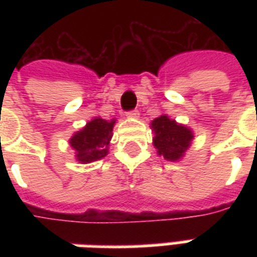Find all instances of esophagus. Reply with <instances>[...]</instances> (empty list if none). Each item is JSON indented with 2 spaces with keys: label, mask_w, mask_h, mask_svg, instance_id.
Returning <instances> with one entry per match:
<instances>
[{
  "label": "esophagus",
  "mask_w": 257,
  "mask_h": 257,
  "mask_svg": "<svg viewBox=\"0 0 257 257\" xmlns=\"http://www.w3.org/2000/svg\"><path fill=\"white\" fill-rule=\"evenodd\" d=\"M140 112L138 110H132V111L126 112V117L128 118H139Z\"/></svg>",
  "instance_id": "obj_1"
}]
</instances>
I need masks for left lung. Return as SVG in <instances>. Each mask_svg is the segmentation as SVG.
Listing matches in <instances>:
<instances>
[{"label":"left lung","mask_w":257,"mask_h":257,"mask_svg":"<svg viewBox=\"0 0 257 257\" xmlns=\"http://www.w3.org/2000/svg\"><path fill=\"white\" fill-rule=\"evenodd\" d=\"M150 126L154 132L153 145L157 154L164 157L167 161L176 162L182 160L194 139L193 131L183 123L176 122L167 114H161L153 119Z\"/></svg>","instance_id":"8db88e82"}]
</instances>
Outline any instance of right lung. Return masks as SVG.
I'll use <instances>...</instances> for the list:
<instances>
[{"label": "right lung", "mask_w": 257, "mask_h": 257, "mask_svg": "<svg viewBox=\"0 0 257 257\" xmlns=\"http://www.w3.org/2000/svg\"><path fill=\"white\" fill-rule=\"evenodd\" d=\"M117 119H103L101 117L92 118L84 128L77 131L70 138L68 143L75 151V160L79 164L101 160L108 154V146L112 138V128Z\"/></svg>", "instance_id": "right-lung-1"}]
</instances>
